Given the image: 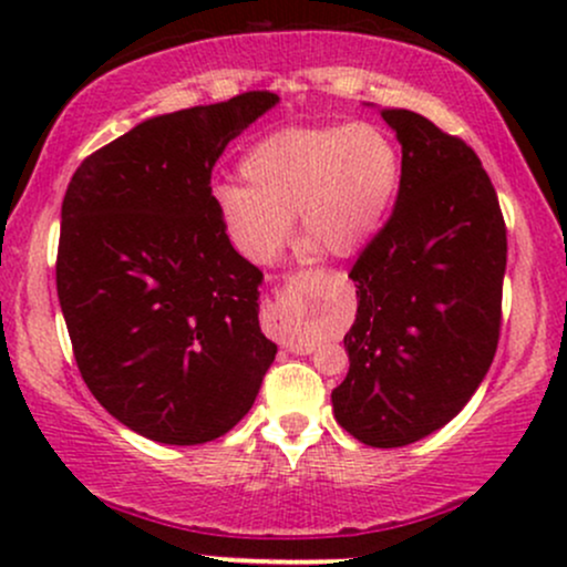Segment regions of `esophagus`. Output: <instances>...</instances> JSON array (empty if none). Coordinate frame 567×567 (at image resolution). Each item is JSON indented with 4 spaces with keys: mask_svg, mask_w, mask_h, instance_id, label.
I'll use <instances>...</instances> for the list:
<instances>
[{
    "mask_svg": "<svg viewBox=\"0 0 567 567\" xmlns=\"http://www.w3.org/2000/svg\"><path fill=\"white\" fill-rule=\"evenodd\" d=\"M303 279H309V271H298L296 277H290L288 296L282 298V303H279L275 317H271V330H275L277 338H282L285 347H288L290 351H311L309 343L292 341V338H296V324H298V315H296V309H292V301H296V290Z\"/></svg>",
    "mask_w": 567,
    "mask_h": 567,
    "instance_id": "34e87169",
    "label": "esophagus"
}]
</instances>
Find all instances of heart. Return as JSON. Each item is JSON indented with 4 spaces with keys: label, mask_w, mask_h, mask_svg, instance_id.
<instances>
[{
    "label": "heart",
    "mask_w": 567,
    "mask_h": 567,
    "mask_svg": "<svg viewBox=\"0 0 567 567\" xmlns=\"http://www.w3.org/2000/svg\"><path fill=\"white\" fill-rule=\"evenodd\" d=\"M245 184L216 186L220 226L256 264H269L298 213L301 234L324 256L362 250L392 210L402 181L394 135L373 122L288 127L252 143L239 162Z\"/></svg>",
    "instance_id": "1"
}]
</instances>
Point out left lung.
Segmentation results:
<instances>
[{
  "label": "left lung",
  "mask_w": 567,
  "mask_h": 567,
  "mask_svg": "<svg viewBox=\"0 0 567 567\" xmlns=\"http://www.w3.org/2000/svg\"><path fill=\"white\" fill-rule=\"evenodd\" d=\"M381 116L402 146V181L349 271L357 317L333 413L365 445L402 447L458 415L491 368L506 226L472 146L408 109Z\"/></svg>",
  "instance_id": "left-lung-1"
}]
</instances>
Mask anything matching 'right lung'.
I'll return each mask as SVG.
<instances>
[{"instance_id":"right-lung-1","label":"right lung","mask_w":567,"mask_h":567,"mask_svg":"<svg viewBox=\"0 0 567 567\" xmlns=\"http://www.w3.org/2000/svg\"><path fill=\"white\" fill-rule=\"evenodd\" d=\"M277 101L250 90L154 116L71 175L55 285L76 368L120 424L154 442L226 434L275 362L258 324L264 275L226 237L210 175Z\"/></svg>"}]
</instances>
